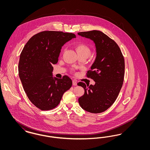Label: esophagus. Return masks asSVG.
<instances>
[{
	"label": "esophagus",
	"instance_id": "obj_1",
	"mask_svg": "<svg viewBox=\"0 0 150 150\" xmlns=\"http://www.w3.org/2000/svg\"><path fill=\"white\" fill-rule=\"evenodd\" d=\"M72 85L74 86H76L77 85V82L75 80H73L72 81Z\"/></svg>",
	"mask_w": 150,
	"mask_h": 150
}]
</instances>
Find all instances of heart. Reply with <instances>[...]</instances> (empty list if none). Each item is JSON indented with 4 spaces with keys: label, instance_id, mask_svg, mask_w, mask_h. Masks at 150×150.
<instances>
[{
    "label": "heart",
    "instance_id": "obj_1",
    "mask_svg": "<svg viewBox=\"0 0 150 150\" xmlns=\"http://www.w3.org/2000/svg\"><path fill=\"white\" fill-rule=\"evenodd\" d=\"M75 49L79 56H86L88 57L91 53L90 47L86 44L83 43H79L76 44Z\"/></svg>",
    "mask_w": 150,
    "mask_h": 150
}]
</instances>
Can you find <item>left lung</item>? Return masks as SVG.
I'll use <instances>...</instances> for the list:
<instances>
[{"instance_id":"1","label":"left lung","mask_w":150,"mask_h":150,"mask_svg":"<svg viewBox=\"0 0 150 150\" xmlns=\"http://www.w3.org/2000/svg\"><path fill=\"white\" fill-rule=\"evenodd\" d=\"M78 34L93 40L97 52L91 70L86 74V77L93 79L95 84L78 83L85 91L79 98V103L88 112L100 113L111 106L121 90L124 78V58L118 45L103 33L92 30Z\"/></svg>"}]
</instances>
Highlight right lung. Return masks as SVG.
Masks as SVG:
<instances>
[{
    "instance_id": "1",
    "label": "right lung",
    "mask_w": 150,
    "mask_h": 150,
    "mask_svg": "<svg viewBox=\"0 0 150 150\" xmlns=\"http://www.w3.org/2000/svg\"><path fill=\"white\" fill-rule=\"evenodd\" d=\"M76 35L62 31H44L33 36L22 50L18 74L31 103L41 110L57 107L64 93L71 87V79L64 75L53 78L62 47Z\"/></svg>"
}]
</instances>
